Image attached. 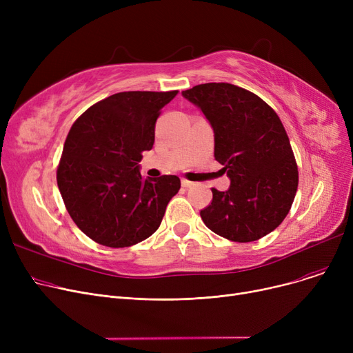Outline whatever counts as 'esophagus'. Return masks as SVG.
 Listing matches in <instances>:
<instances>
[{
  "instance_id": "obj_1",
  "label": "esophagus",
  "mask_w": 353,
  "mask_h": 353,
  "mask_svg": "<svg viewBox=\"0 0 353 353\" xmlns=\"http://www.w3.org/2000/svg\"><path fill=\"white\" fill-rule=\"evenodd\" d=\"M193 181H189V180H186V179H181V186L183 188H192L193 186Z\"/></svg>"
}]
</instances>
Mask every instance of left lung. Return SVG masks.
<instances>
[{"instance_id":"left-lung-1","label":"left lung","mask_w":353,"mask_h":353,"mask_svg":"<svg viewBox=\"0 0 353 353\" xmlns=\"http://www.w3.org/2000/svg\"><path fill=\"white\" fill-rule=\"evenodd\" d=\"M209 120L214 159L230 179L226 192L200 212L216 234L254 242L289 213L298 190V165L286 130L274 110L253 92L229 83H206L181 91Z\"/></svg>"}]
</instances>
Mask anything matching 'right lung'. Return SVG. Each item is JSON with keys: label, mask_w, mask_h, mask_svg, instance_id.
Here are the masks:
<instances>
[{"label": "right lung", "mask_w": 353, "mask_h": 353, "mask_svg": "<svg viewBox=\"0 0 353 353\" xmlns=\"http://www.w3.org/2000/svg\"><path fill=\"white\" fill-rule=\"evenodd\" d=\"M174 91H123L76 120L64 143L57 184L74 223L94 242L128 248L150 237L180 189L177 176L143 179L160 110Z\"/></svg>", "instance_id": "1"}]
</instances>
